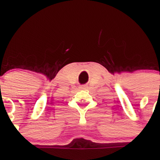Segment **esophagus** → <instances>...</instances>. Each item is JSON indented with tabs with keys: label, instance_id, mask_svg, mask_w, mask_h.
Wrapping results in <instances>:
<instances>
[{
	"label": "esophagus",
	"instance_id": "1",
	"mask_svg": "<svg viewBox=\"0 0 160 160\" xmlns=\"http://www.w3.org/2000/svg\"><path fill=\"white\" fill-rule=\"evenodd\" d=\"M80 88H81V89H85V88H86V86H85V85H83V86L80 87Z\"/></svg>",
	"mask_w": 160,
	"mask_h": 160
}]
</instances>
